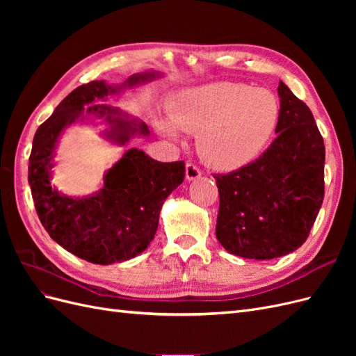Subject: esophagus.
<instances>
[{"label":"esophagus","mask_w":356,"mask_h":356,"mask_svg":"<svg viewBox=\"0 0 356 356\" xmlns=\"http://www.w3.org/2000/svg\"><path fill=\"white\" fill-rule=\"evenodd\" d=\"M200 175H202V172L196 165H193V163L186 165V177L188 181L197 179V178H200Z\"/></svg>","instance_id":"34e87169"}]
</instances>
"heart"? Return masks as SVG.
Masks as SVG:
<instances>
[{"mask_svg":"<svg viewBox=\"0 0 356 356\" xmlns=\"http://www.w3.org/2000/svg\"><path fill=\"white\" fill-rule=\"evenodd\" d=\"M170 120L181 131L197 134L203 161L218 170H234L260 156L281 115L276 96L250 84L218 81L182 90L170 106ZM160 131L177 136L175 127Z\"/></svg>","mask_w":356,"mask_h":356,"instance_id":"obj_1","label":"heart"}]
</instances>
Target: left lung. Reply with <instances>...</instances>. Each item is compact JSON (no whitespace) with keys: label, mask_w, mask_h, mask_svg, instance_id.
<instances>
[{"label":"left lung","mask_w":356,"mask_h":356,"mask_svg":"<svg viewBox=\"0 0 356 356\" xmlns=\"http://www.w3.org/2000/svg\"><path fill=\"white\" fill-rule=\"evenodd\" d=\"M281 115L266 152L215 174L218 242L230 254L272 260L303 245L324 200L325 145L309 106L279 81Z\"/></svg>","instance_id":"8db88e82"}]
</instances>
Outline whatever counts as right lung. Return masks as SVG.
Wrapping results in <instances>:
<instances>
[{"label":"right lung","instance_id":"obj_1","mask_svg":"<svg viewBox=\"0 0 356 356\" xmlns=\"http://www.w3.org/2000/svg\"><path fill=\"white\" fill-rule=\"evenodd\" d=\"M149 71L134 74L120 86L90 81L72 90L35 132L29 156L28 181L42 227L71 254L93 264L126 261L154 239L166 197L186 177L184 161L161 163L143 149L131 148L104 175V187L84 197L62 195L50 184V169L65 127L93 115L105 118V136L124 145L135 135L148 136V126L106 104L108 95L159 79ZM86 115L84 116L83 114Z\"/></svg>","mask_w":356,"mask_h":356}]
</instances>
